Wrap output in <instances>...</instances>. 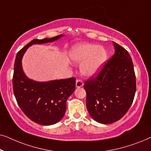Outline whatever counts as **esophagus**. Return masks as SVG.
I'll return each instance as SVG.
<instances>
[{"label":"esophagus","instance_id":"34e87169","mask_svg":"<svg viewBox=\"0 0 151 151\" xmlns=\"http://www.w3.org/2000/svg\"><path fill=\"white\" fill-rule=\"evenodd\" d=\"M83 85H84V83L81 80H76V87H78V88L82 87V86Z\"/></svg>","mask_w":151,"mask_h":151}]
</instances>
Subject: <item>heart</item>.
Returning <instances> with one entry per match:
<instances>
[{
    "instance_id": "heart-1",
    "label": "heart",
    "mask_w": 151,
    "mask_h": 151,
    "mask_svg": "<svg viewBox=\"0 0 151 151\" xmlns=\"http://www.w3.org/2000/svg\"><path fill=\"white\" fill-rule=\"evenodd\" d=\"M69 56L75 63H80L83 75L91 77L98 73L106 60L107 53L102 47L91 43H80L70 51Z\"/></svg>"
}]
</instances>
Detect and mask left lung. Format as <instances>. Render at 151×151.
Segmentation results:
<instances>
[{
	"mask_svg": "<svg viewBox=\"0 0 151 151\" xmlns=\"http://www.w3.org/2000/svg\"><path fill=\"white\" fill-rule=\"evenodd\" d=\"M113 42L115 54L84 85L88 113L101 124H111L120 119L131 107L136 91L131 55L124 48Z\"/></svg>",
	"mask_w": 151,
	"mask_h": 151,
	"instance_id": "1",
	"label": "left lung"
}]
</instances>
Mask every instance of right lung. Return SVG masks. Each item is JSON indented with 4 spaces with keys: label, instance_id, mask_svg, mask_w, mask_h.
<instances>
[{
    "label": "right lung",
    "instance_id": "obj_1",
    "mask_svg": "<svg viewBox=\"0 0 151 151\" xmlns=\"http://www.w3.org/2000/svg\"><path fill=\"white\" fill-rule=\"evenodd\" d=\"M63 36L34 39L17 53L12 78L13 91L20 109L31 120L41 125H52L63 118L67 100L76 87V78L39 82L29 79L22 69L21 59L29 47L50 42Z\"/></svg>",
    "mask_w": 151,
    "mask_h": 151
}]
</instances>
